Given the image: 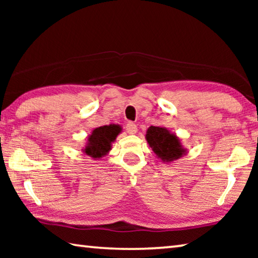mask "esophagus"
Here are the masks:
<instances>
[{"label": "esophagus", "mask_w": 258, "mask_h": 258, "mask_svg": "<svg viewBox=\"0 0 258 258\" xmlns=\"http://www.w3.org/2000/svg\"><path fill=\"white\" fill-rule=\"evenodd\" d=\"M126 132H127L128 134H135L138 132V126L134 123H128L127 125H126Z\"/></svg>", "instance_id": "34e87169"}]
</instances>
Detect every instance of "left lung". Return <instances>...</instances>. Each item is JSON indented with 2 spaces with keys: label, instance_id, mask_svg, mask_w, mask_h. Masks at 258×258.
<instances>
[{
  "label": "left lung",
  "instance_id": "1",
  "mask_svg": "<svg viewBox=\"0 0 258 258\" xmlns=\"http://www.w3.org/2000/svg\"><path fill=\"white\" fill-rule=\"evenodd\" d=\"M146 140L156 157L165 164L173 163L186 155L180 138L175 133L161 126H150L147 130Z\"/></svg>",
  "mask_w": 258,
  "mask_h": 258
}]
</instances>
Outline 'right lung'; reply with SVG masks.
<instances>
[{"instance_id": "obj_1", "label": "right lung", "mask_w": 258, "mask_h": 258, "mask_svg": "<svg viewBox=\"0 0 258 258\" xmlns=\"http://www.w3.org/2000/svg\"><path fill=\"white\" fill-rule=\"evenodd\" d=\"M120 132L121 126L116 124L104 125L94 128L87 137L86 145L82 151L91 158L101 159L111 150V145L115 142Z\"/></svg>"}]
</instances>
